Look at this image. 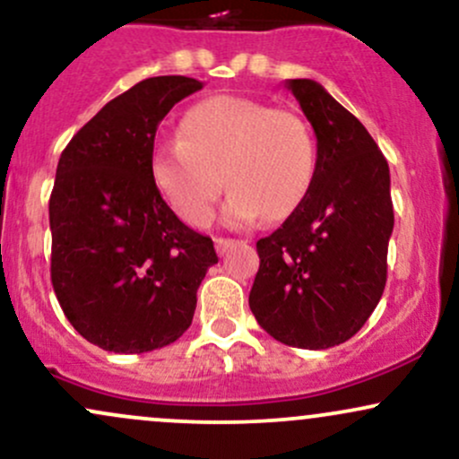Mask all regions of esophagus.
Instances as JSON below:
<instances>
[{
    "label": "esophagus",
    "mask_w": 459,
    "mask_h": 459,
    "mask_svg": "<svg viewBox=\"0 0 459 459\" xmlns=\"http://www.w3.org/2000/svg\"><path fill=\"white\" fill-rule=\"evenodd\" d=\"M237 244H239V241L230 239V237H215V250H218V255H226V252Z\"/></svg>",
    "instance_id": "1"
}]
</instances>
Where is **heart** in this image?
<instances>
[{"label": "heart", "instance_id": "obj_1", "mask_svg": "<svg viewBox=\"0 0 459 459\" xmlns=\"http://www.w3.org/2000/svg\"><path fill=\"white\" fill-rule=\"evenodd\" d=\"M317 142L302 116L255 99L218 94L187 109L181 140H163L151 157L155 187L192 226L212 220L224 183L229 224L289 218L308 196ZM225 178L222 179L221 177Z\"/></svg>", "mask_w": 459, "mask_h": 459}]
</instances>
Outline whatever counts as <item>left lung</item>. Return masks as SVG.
I'll return each mask as SVG.
<instances>
[{
	"mask_svg": "<svg viewBox=\"0 0 459 459\" xmlns=\"http://www.w3.org/2000/svg\"><path fill=\"white\" fill-rule=\"evenodd\" d=\"M287 88L317 135V170L307 200L256 241L247 302L281 343L328 350L365 325L384 293L391 172L365 125L321 83L289 79Z\"/></svg>",
	"mask_w": 459,
	"mask_h": 459,
	"instance_id": "left-lung-1",
	"label": "left lung"
}]
</instances>
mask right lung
Here are the masks:
<instances>
[{"label":"right lung","instance_id":"1","mask_svg":"<svg viewBox=\"0 0 459 459\" xmlns=\"http://www.w3.org/2000/svg\"><path fill=\"white\" fill-rule=\"evenodd\" d=\"M200 88L183 75L135 83L88 120L57 161L51 282L73 328L105 351L175 343L218 263L212 237L183 224L151 177L163 116Z\"/></svg>","mask_w":459,"mask_h":459}]
</instances>
